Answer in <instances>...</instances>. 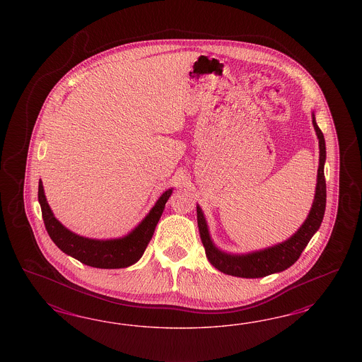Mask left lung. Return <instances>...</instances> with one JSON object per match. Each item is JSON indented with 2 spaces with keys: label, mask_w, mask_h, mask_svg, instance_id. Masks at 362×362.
I'll return each instance as SVG.
<instances>
[{
  "label": "left lung",
  "mask_w": 362,
  "mask_h": 362,
  "mask_svg": "<svg viewBox=\"0 0 362 362\" xmlns=\"http://www.w3.org/2000/svg\"><path fill=\"white\" fill-rule=\"evenodd\" d=\"M312 123L318 138V148H320V163L317 170V185L316 194L309 211L307 220L298 228L295 235H292L288 240L279 243L274 247L245 253V255H230L223 252L211 240L207 221L202 212V209L197 206V227L200 232V239L206 250V256L216 269L223 274L245 277V279H259L268 274H277L289 268L292 264L297 262L300 255L307 247L312 236L317 232L321 221L325 214L327 204V183L324 175V165L327 159V148L324 134L315 119V114H312Z\"/></svg>",
  "instance_id": "8db88e82"
}]
</instances>
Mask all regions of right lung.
I'll return each instance as SVG.
<instances>
[{
    "label": "right lung",
    "instance_id": "add662e5",
    "mask_svg": "<svg viewBox=\"0 0 362 362\" xmlns=\"http://www.w3.org/2000/svg\"><path fill=\"white\" fill-rule=\"evenodd\" d=\"M171 194L173 188L163 192L148 215L124 238L98 240L79 236L55 219L45 197L42 182L40 180L38 183V202L41 204L45 227L50 239L66 255L77 259L82 264L102 269L126 268L142 257Z\"/></svg>",
    "mask_w": 362,
    "mask_h": 362
}]
</instances>
